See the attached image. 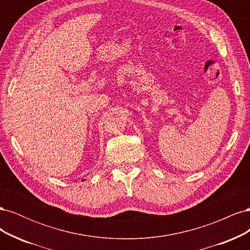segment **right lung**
Masks as SVG:
<instances>
[{
    "label": "right lung",
    "instance_id": "add662e5",
    "mask_svg": "<svg viewBox=\"0 0 250 250\" xmlns=\"http://www.w3.org/2000/svg\"><path fill=\"white\" fill-rule=\"evenodd\" d=\"M82 180H83V179H82Z\"/></svg>",
    "mask_w": 250,
    "mask_h": 250
}]
</instances>
